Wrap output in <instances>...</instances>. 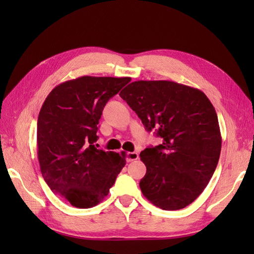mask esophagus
<instances>
[{
  "label": "esophagus",
  "instance_id": "obj_1",
  "mask_svg": "<svg viewBox=\"0 0 254 254\" xmlns=\"http://www.w3.org/2000/svg\"><path fill=\"white\" fill-rule=\"evenodd\" d=\"M126 157H127V161L130 163V161H134L138 158V154L135 152H130V153H127Z\"/></svg>",
  "mask_w": 254,
  "mask_h": 254
}]
</instances>
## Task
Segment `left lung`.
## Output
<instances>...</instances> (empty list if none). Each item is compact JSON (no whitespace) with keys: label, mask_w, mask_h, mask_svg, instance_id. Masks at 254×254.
I'll return each mask as SVG.
<instances>
[{"label":"left lung","mask_w":254,"mask_h":254,"mask_svg":"<svg viewBox=\"0 0 254 254\" xmlns=\"http://www.w3.org/2000/svg\"><path fill=\"white\" fill-rule=\"evenodd\" d=\"M120 97L147 131L163 138L139 154L146 175L143 195L165 210L181 209L206 188L218 164L222 136L212 102L203 91L171 80H137Z\"/></svg>","instance_id":"8db88e82"}]
</instances>
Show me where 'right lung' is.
Returning a JSON list of instances; mask_svg holds the SVG:
<instances>
[{"label":"right lung","instance_id":"obj_1","mask_svg":"<svg viewBox=\"0 0 254 254\" xmlns=\"http://www.w3.org/2000/svg\"><path fill=\"white\" fill-rule=\"evenodd\" d=\"M130 77L82 76L51 90L37 122L38 160L47 185L78 208L96 206L115 185L124 156L95 147L104 107Z\"/></svg>","mask_w":254,"mask_h":254}]
</instances>
